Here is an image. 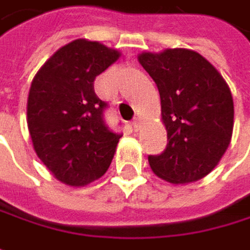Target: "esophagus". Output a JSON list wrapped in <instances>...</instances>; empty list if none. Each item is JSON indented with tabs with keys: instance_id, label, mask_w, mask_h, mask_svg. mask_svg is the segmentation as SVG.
<instances>
[{
	"instance_id": "34e87169",
	"label": "esophagus",
	"mask_w": 250,
	"mask_h": 250,
	"mask_svg": "<svg viewBox=\"0 0 250 250\" xmlns=\"http://www.w3.org/2000/svg\"><path fill=\"white\" fill-rule=\"evenodd\" d=\"M131 125H133V128H134L136 131H137V130H140V127H142V117H139V116H137V117H134V120H133V123H131Z\"/></svg>"
}]
</instances>
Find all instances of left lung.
Instances as JSON below:
<instances>
[{"label": "left lung", "instance_id": "1", "mask_svg": "<svg viewBox=\"0 0 250 250\" xmlns=\"http://www.w3.org/2000/svg\"><path fill=\"white\" fill-rule=\"evenodd\" d=\"M139 62L156 83L167 146L148 156V165L170 183H192L215 169L233 130V99L229 85L199 53L167 48L142 53Z\"/></svg>", "mask_w": 250, "mask_h": 250}]
</instances>
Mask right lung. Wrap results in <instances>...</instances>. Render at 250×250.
I'll list each match as a JSON object with an SVG mask.
<instances>
[{
  "label": "right lung",
  "instance_id": "add662e5",
  "mask_svg": "<svg viewBox=\"0 0 250 250\" xmlns=\"http://www.w3.org/2000/svg\"><path fill=\"white\" fill-rule=\"evenodd\" d=\"M120 53L97 41L74 40L38 70L27 102L35 153L60 182L84 186L107 171L122 134L104 122L107 103L94 80Z\"/></svg>",
  "mask_w": 250,
  "mask_h": 250
}]
</instances>
